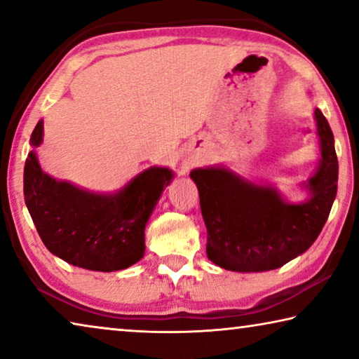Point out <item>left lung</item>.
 Wrapping results in <instances>:
<instances>
[{
    "label": "left lung",
    "mask_w": 359,
    "mask_h": 359,
    "mask_svg": "<svg viewBox=\"0 0 359 359\" xmlns=\"http://www.w3.org/2000/svg\"><path fill=\"white\" fill-rule=\"evenodd\" d=\"M321 158L307 184V201L291 204L274 187L257 185L224 168L193 169L208 228V257L236 272L282 267L311 247L330 217L337 193L339 163L331 126L315 109Z\"/></svg>",
    "instance_id": "obj_1"
}]
</instances>
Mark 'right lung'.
Returning <instances> with one entry per match:
<instances>
[{
    "label": "right lung",
    "instance_id": "right-lung-1",
    "mask_svg": "<svg viewBox=\"0 0 359 359\" xmlns=\"http://www.w3.org/2000/svg\"><path fill=\"white\" fill-rule=\"evenodd\" d=\"M42 123L32 133L33 147L42 142ZM172 177L171 169L154 166L117 193L98 194L50 177L32 150L23 169V194L48 252L72 266L112 272L144 257L145 224Z\"/></svg>",
    "mask_w": 359,
    "mask_h": 359
}]
</instances>
